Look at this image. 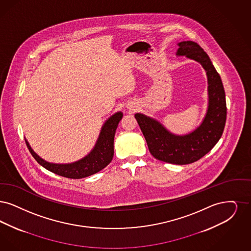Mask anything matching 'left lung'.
Here are the masks:
<instances>
[{
  "label": "left lung",
  "mask_w": 251,
  "mask_h": 251,
  "mask_svg": "<svg viewBox=\"0 0 251 251\" xmlns=\"http://www.w3.org/2000/svg\"><path fill=\"white\" fill-rule=\"evenodd\" d=\"M177 56H185L199 62L206 71L208 109L202 123L186 135H175L163 125L142 113H136L150 153L154 158L167 163L186 165L201 159L217 144L225 127L227 107L225 91L220 76L207 53L193 41L178 43Z\"/></svg>",
  "instance_id": "1"
}]
</instances>
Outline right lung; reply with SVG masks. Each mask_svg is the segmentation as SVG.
Returning a JSON list of instances; mask_svg holds the SVG:
<instances>
[{
	"label": "right lung",
	"mask_w": 251,
	"mask_h": 251,
	"mask_svg": "<svg viewBox=\"0 0 251 251\" xmlns=\"http://www.w3.org/2000/svg\"><path fill=\"white\" fill-rule=\"evenodd\" d=\"M122 117L123 113L121 111H118L114 113L112 116H110L103 125L98 137V142L96 143L94 149L85 157L73 163L54 164L47 162L33 152L29 142L26 140L25 142L33 158L48 171L66 178H84L100 172L105 167H107L112 160L114 153V135Z\"/></svg>",
	"instance_id": "1"
}]
</instances>
